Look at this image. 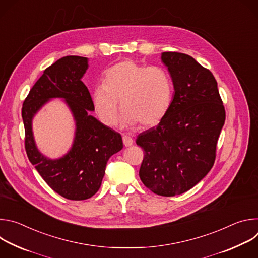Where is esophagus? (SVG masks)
Returning <instances> with one entry per match:
<instances>
[{
    "mask_svg": "<svg viewBox=\"0 0 258 258\" xmlns=\"http://www.w3.org/2000/svg\"><path fill=\"white\" fill-rule=\"evenodd\" d=\"M122 141H123V144H124V146H125V147H130V146H132V145L134 144V140H133L130 136H125V135H123V137H122Z\"/></svg>",
    "mask_w": 258,
    "mask_h": 258,
    "instance_id": "obj_1",
    "label": "esophagus"
}]
</instances>
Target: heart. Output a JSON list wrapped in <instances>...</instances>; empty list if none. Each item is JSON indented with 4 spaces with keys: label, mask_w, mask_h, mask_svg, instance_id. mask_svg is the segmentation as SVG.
I'll return each instance as SVG.
<instances>
[{
    "label": "heart",
    "mask_w": 258,
    "mask_h": 258,
    "mask_svg": "<svg viewBox=\"0 0 258 258\" xmlns=\"http://www.w3.org/2000/svg\"><path fill=\"white\" fill-rule=\"evenodd\" d=\"M172 99V83L161 67L119 62L105 75L103 85L92 91V102L101 121L114 126L119 117V101L124 110L122 123L153 126L167 113Z\"/></svg>",
    "instance_id": "obj_1"
}]
</instances>
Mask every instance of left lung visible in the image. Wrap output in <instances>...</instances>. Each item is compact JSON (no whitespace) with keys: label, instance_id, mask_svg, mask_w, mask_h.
<instances>
[{"label":"left lung","instance_id":"8db88e82","mask_svg":"<svg viewBox=\"0 0 258 258\" xmlns=\"http://www.w3.org/2000/svg\"><path fill=\"white\" fill-rule=\"evenodd\" d=\"M174 95L157 126L140 134L144 150L139 175L153 193L171 197L192 189L209 172L226 111L210 70L193 57L164 52Z\"/></svg>","mask_w":258,"mask_h":258}]
</instances>
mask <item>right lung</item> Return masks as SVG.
Wrapping results in <instances>:
<instances>
[{
    "instance_id": "add662e5",
    "label": "right lung",
    "mask_w": 258,
    "mask_h": 258,
    "mask_svg": "<svg viewBox=\"0 0 258 258\" xmlns=\"http://www.w3.org/2000/svg\"><path fill=\"white\" fill-rule=\"evenodd\" d=\"M88 58L65 56L47 69L29 91L22 107L27 157L49 187L69 200H86L101 187L107 161L122 147L120 134L90 115L95 108L82 78ZM53 97H62L76 121L72 149L61 159L50 160L36 148L32 118Z\"/></svg>"
}]
</instances>
